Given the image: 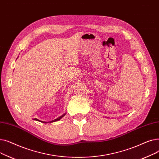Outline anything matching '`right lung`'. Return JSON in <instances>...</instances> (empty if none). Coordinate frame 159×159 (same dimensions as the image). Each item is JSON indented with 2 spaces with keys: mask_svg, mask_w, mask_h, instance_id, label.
<instances>
[{
  "mask_svg": "<svg viewBox=\"0 0 159 159\" xmlns=\"http://www.w3.org/2000/svg\"><path fill=\"white\" fill-rule=\"evenodd\" d=\"M66 114V113H65ZM65 114H64V115H62V116H59V117L58 118H57V119H55V120H52V121H50V122H55V121H57V120H60L62 116H64V115H65ZM35 120H37V121H40V122H43V123H48V122H43V121H40V120H39V119H34Z\"/></svg>",
  "mask_w": 159,
  "mask_h": 159,
  "instance_id": "obj_1",
  "label": "right lung"
}]
</instances>
